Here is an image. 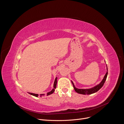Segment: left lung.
I'll list each match as a JSON object with an SVG mask.
<instances>
[{
	"label": "left lung",
	"mask_w": 124,
	"mask_h": 124,
	"mask_svg": "<svg viewBox=\"0 0 124 124\" xmlns=\"http://www.w3.org/2000/svg\"><path fill=\"white\" fill-rule=\"evenodd\" d=\"M107 73L105 74V76H104V77H103L102 80L101 81V82L99 84L96 85V86H95L92 88H88V89H78V88H77L75 87L74 83H73V82L72 81H71L75 91L78 94H82V95H90V94L95 93L97 92V91H98L103 86L106 79H107V76L108 75V69L107 65Z\"/></svg>",
	"instance_id": "obj_1"
}]
</instances>
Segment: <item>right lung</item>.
<instances>
[{"label": "right lung", "mask_w": 124, "mask_h": 124, "mask_svg": "<svg viewBox=\"0 0 124 124\" xmlns=\"http://www.w3.org/2000/svg\"><path fill=\"white\" fill-rule=\"evenodd\" d=\"M57 78L56 77L55 79V80H54V88L49 92H47V96H48V95H50L51 94H52V93H54V92L55 91V89L56 88V85H57ZM29 94L32 95V96H34L35 97H38V96H40V97H42L43 96H44L45 94H40V95H38V94H34V93H30V92H28Z\"/></svg>", "instance_id": "right-lung-1"}]
</instances>
